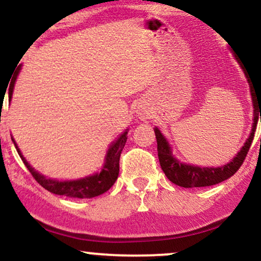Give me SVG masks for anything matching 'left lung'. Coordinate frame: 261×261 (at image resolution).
<instances>
[{"instance_id": "8db88e82", "label": "left lung", "mask_w": 261, "mask_h": 261, "mask_svg": "<svg viewBox=\"0 0 261 261\" xmlns=\"http://www.w3.org/2000/svg\"><path fill=\"white\" fill-rule=\"evenodd\" d=\"M242 68L244 70L243 66H242ZM244 73H246V70H244ZM246 75L248 78V82H249L250 84V94H252L253 96L254 109H255V112L261 113V87L258 88V90H255L254 85L252 87L253 82H250L252 81V79H249L250 75H248V73H246ZM255 112H254V123L252 133H250V137L247 139L243 148H242L241 151L238 152V155L236 156L229 164L217 168H201L197 166H191V165L180 164V162L177 161L172 156V154H171L170 145H168L166 139H165L164 136L161 134V132L159 130L158 128H155L156 142H158L159 161H160V166L165 174H166L167 178L172 183H174V185L183 187V188H195V187H209L217 185V183H221L222 180L233 176V174L240 170L243 161L246 160V156L248 154V151H249L250 145H252L254 133H255V128L259 119V115Z\"/></svg>"}]
</instances>
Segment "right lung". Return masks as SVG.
I'll return each instance as SVG.
<instances>
[{
  "mask_svg": "<svg viewBox=\"0 0 261 261\" xmlns=\"http://www.w3.org/2000/svg\"><path fill=\"white\" fill-rule=\"evenodd\" d=\"M17 74L13 76V79H12L11 82V87H9V97H11L12 91H13ZM127 134L128 132H124V133L112 144L111 148L109 149V152H107L106 155L105 166L102 167L100 173L87 177V178L78 180H67V182H58V180L46 178L42 174L36 172V171L28 164L25 159L23 158V155H21L20 150L18 149L14 140L13 143L18 154L20 156L21 161L24 162V165H25L28 170H29V172L32 173V176L35 178L36 182H38L41 187H44L46 191L57 195H64V197L90 199L97 197V195L103 194V193L109 191V189L115 185L119 173V158H121V152L124 148V144L127 142Z\"/></svg>",
  "mask_w": 261,
  "mask_h": 261,
  "instance_id": "obj_1",
  "label": "right lung"
}]
</instances>
